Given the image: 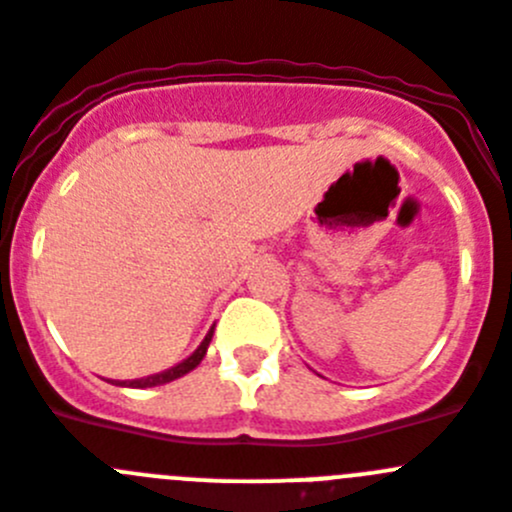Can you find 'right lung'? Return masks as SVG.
Wrapping results in <instances>:
<instances>
[{"label":"right lung","instance_id":"right-lung-1","mask_svg":"<svg viewBox=\"0 0 512 512\" xmlns=\"http://www.w3.org/2000/svg\"><path fill=\"white\" fill-rule=\"evenodd\" d=\"M210 341H212V330L205 336V341L200 343V348H197V351H194L187 361H182V364L171 366V369H166V372H161V374H153V377L135 379V382H120V384H125V387H158V384L174 382V379H179V377H184L187 372H192L194 366L205 359V351H207V346H210Z\"/></svg>","mask_w":512,"mask_h":512}]
</instances>
